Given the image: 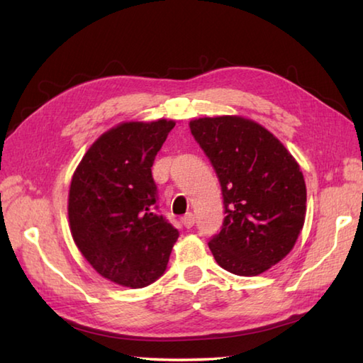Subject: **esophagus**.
<instances>
[{
    "label": "esophagus",
    "instance_id": "esophagus-1",
    "mask_svg": "<svg viewBox=\"0 0 363 363\" xmlns=\"http://www.w3.org/2000/svg\"><path fill=\"white\" fill-rule=\"evenodd\" d=\"M181 223L184 225V228L190 229L191 226L195 225V215H194V213H187L186 217H182V218H181Z\"/></svg>",
    "mask_w": 363,
    "mask_h": 363
}]
</instances>
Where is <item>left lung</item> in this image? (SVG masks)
Here are the masks:
<instances>
[{"label":"left lung","mask_w":363,"mask_h":363,"mask_svg":"<svg viewBox=\"0 0 363 363\" xmlns=\"http://www.w3.org/2000/svg\"><path fill=\"white\" fill-rule=\"evenodd\" d=\"M217 173L226 217L209 248L217 264L257 276L291 251L306 218V182L277 138L242 117L190 121Z\"/></svg>","instance_id":"obj_1"}]
</instances>
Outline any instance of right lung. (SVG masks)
I'll use <instances>...</instances> for the list:
<instances>
[{
    "label": "right lung",
    "instance_id": "1",
    "mask_svg": "<svg viewBox=\"0 0 363 363\" xmlns=\"http://www.w3.org/2000/svg\"><path fill=\"white\" fill-rule=\"evenodd\" d=\"M174 121H130L90 146L73 174V240L106 279L142 289L164 274L177 229L157 212L151 167Z\"/></svg>",
    "mask_w": 363,
    "mask_h": 363
}]
</instances>
